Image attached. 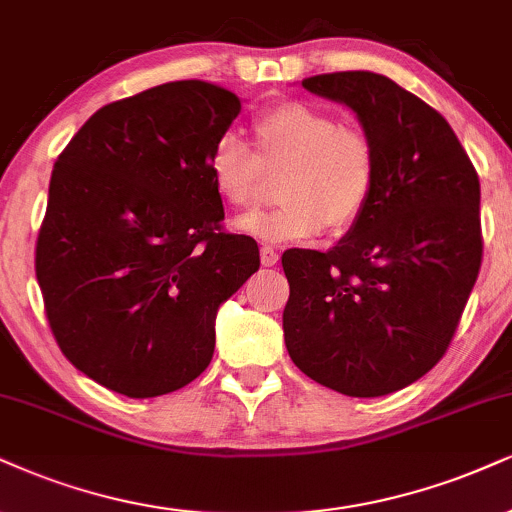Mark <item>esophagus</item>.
Returning a JSON list of instances; mask_svg holds the SVG:
<instances>
[{"mask_svg": "<svg viewBox=\"0 0 512 512\" xmlns=\"http://www.w3.org/2000/svg\"><path fill=\"white\" fill-rule=\"evenodd\" d=\"M277 261H280V254H277V251L273 249V246H261V263L266 268H273V266H277Z\"/></svg>", "mask_w": 512, "mask_h": 512, "instance_id": "1", "label": "esophagus"}]
</instances>
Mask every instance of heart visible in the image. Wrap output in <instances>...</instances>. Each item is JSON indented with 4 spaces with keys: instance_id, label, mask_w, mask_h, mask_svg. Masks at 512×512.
I'll list each match as a JSON object with an SVG mask.
<instances>
[{
    "instance_id": "b5f03b06",
    "label": "heart",
    "mask_w": 512,
    "mask_h": 512,
    "mask_svg": "<svg viewBox=\"0 0 512 512\" xmlns=\"http://www.w3.org/2000/svg\"><path fill=\"white\" fill-rule=\"evenodd\" d=\"M261 156L237 132H223L208 151L213 187L235 208H254L263 194V164L289 166L280 182L282 206L251 213L237 227L268 242H301L325 230H349L377 185V149L368 132L342 125L330 111L282 102L254 121Z\"/></svg>"
}]
</instances>
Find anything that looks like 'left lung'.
I'll return each mask as SVG.
<instances>
[{
    "mask_svg": "<svg viewBox=\"0 0 512 512\" xmlns=\"http://www.w3.org/2000/svg\"><path fill=\"white\" fill-rule=\"evenodd\" d=\"M346 104L377 149L368 208L330 251L282 254L285 344L296 368L346 396H384L449 349L482 266L479 178L456 132L370 71L306 78Z\"/></svg>",
    "mask_w": 512,
    "mask_h": 512,
    "instance_id": "left-lung-1",
    "label": "left lung"
}]
</instances>
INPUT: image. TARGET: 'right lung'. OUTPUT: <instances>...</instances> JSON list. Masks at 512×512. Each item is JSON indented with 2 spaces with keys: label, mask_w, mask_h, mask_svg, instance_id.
<instances>
[{
  "label": "right lung",
  "mask_w": 512,
  "mask_h": 512,
  "mask_svg": "<svg viewBox=\"0 0 512 512\" xmlns=\"http://www.w3.org/2000/svg\"><path fill=\"white\" fill-rule=\"evenodd\" d=\"M239 111L225 87L166 82L102 106L54 163L35 275L63 356L106 389L197 380L220 304L261 266L256 239L223 230L206 166Z\"/></svg>",
  "instance_id": "add662e5"
}]
</instances>
